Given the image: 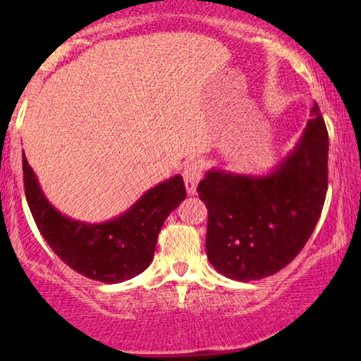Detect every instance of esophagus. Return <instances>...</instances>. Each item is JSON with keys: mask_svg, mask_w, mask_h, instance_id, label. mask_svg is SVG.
Instances as JSON below:
<instances>
[{"mask_svg": "<svg viewBox=\"0 0 361 361\" xmlns=\"http://www.w3.org/2000/svg\"><path fill=\"white\" fill-rule=\"evenodd\" d=\"M202 171H204V164H202V161H197V159L190 161L189 164L184 167L182 176H184V184H185L187 194L189 195L195 194L197 184H199V180L202 177Z\"/></svg>", "mask_w": 361, "mask_h": 361, "instance_id": "1", "label": "esophagus"}]
</instances>
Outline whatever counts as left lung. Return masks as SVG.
Here are the masks:
<instances>
[{
	"mask_svg": "<svg viewBox=\"0 0 361 361\" xmlns=\"http://www.w3.org/2000/svg\"><path fill=\"white\" fill-rule=\"evenodd\" d=\"M298 145L268 176L207 172L197 192L209 210L212 266L235 281L278 273L312 235L327 194L329 133L319 105Z\"/></svg>",
	"mask_w": 361,
	"mask_h": 361,
	"instance_id": "left-lung-1",
	"label": "left lung"
}]
</instances>
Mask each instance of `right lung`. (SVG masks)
Instances as JSON below:
<instances>
[{"label": "right lung", "instance_id": "1", "mask_svg": "<svg viewBox=\"0 0 361 361\" xmlns=\"http://www.w3.org/2000/svg\"><path fill=\"white\" fill-rule=\"evenodd\" d=\"M23 174L34 221L54 253L78 274L106 284L135 278L151 264L162 224L185 199L184 179L174 176L147 190L123 215L90 225L49 204L26 156Z\"/></svg>", "mask_w": 361, "mask_h": 361}]
</instances>
